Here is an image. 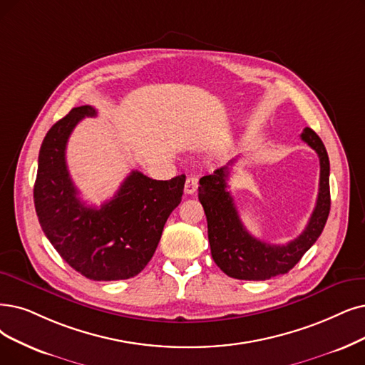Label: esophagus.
<instances>
[{
	"instance_id": "obj_1",
	"label": "esophagus",
	"mask_w": 365,
	"mask_h": 365,
	"mask_svg": "<svg viewBox=\"0 0 365 365\" xmlns=\"http://www.w3.org/2000/svg\"><path fill=\"white\" fill-rule=\"evenodd\" d=\"M197 187H199V180H197L196 177H188V178L185 180L184 192H185L187 195H193V193L197 190Z\"/></svg>"
}]
</instances>
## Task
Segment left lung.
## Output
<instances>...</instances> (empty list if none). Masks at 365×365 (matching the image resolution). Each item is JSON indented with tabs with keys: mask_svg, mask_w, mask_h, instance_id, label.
<instances>
[{
	"mask_svg": "<svg viewBox=\"0 0 365 365\" xmlns=\"http://www.w3.org/2000/svg\"><path fill=\"white\" fill-rule=\"evenodd\" d=\"M301 139L319 155V193L309 225L298 238L284 245L267 244L250 235L244 227L235 203L227 192V166L215 169L214 173L205 175L199 181V200L207 215L212 259L217 267L232 279L268 280L271 277L289 272L325 227L331 208L328 153L312 128L305 127Z\"/></svg>",
	"mask_w": 365,
	"mask_h": 365,
	"instance_id": "left-lung-1",
	"label": "left lung"
}]
</instances>
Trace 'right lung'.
I'll return each instance as SVG.
<instances>
[{"label":"right lung","mask_w":365,"mask_h":365,"mask_svg":"<svg viewBox=\"0 0 365 365\" xmlns=\"http://www.w3.org/2000/svg\"><path fill=\"white\" fill-rule=\"evenodd\" d=\"M96 115L88 105L73 108L51 127L38 154L34 205L43 232L73 269L96 282L125 280L151 260L180 205L185 175L157 181L133 170L100 208L85 205L70 178L66 147L76 124Z\"/></svg>","instance_id":"add662e5"}]
</instances>
